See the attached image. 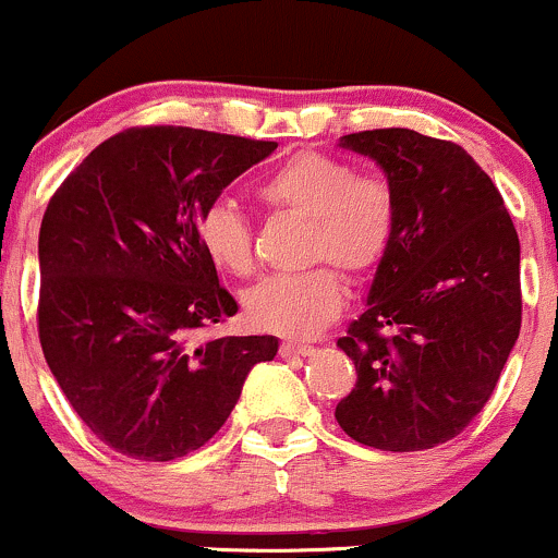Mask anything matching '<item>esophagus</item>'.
<instances>
[{
	"instance_id": "1",
	"label": "esophagus",
	"mask_w": 558,
	"mask_h": 558,
	"mask_svg": "<svg viewBox=\"0 0 558 558\" xmlns=\"http://www.w3.org/2000/svg\"><path fill=\"white\" fill-rule=\"evenodd\" d=\"M315 351L312 343H299V341H283L280 343V356L291 360V356H310Z\"/></svg>"
}]
</instances>
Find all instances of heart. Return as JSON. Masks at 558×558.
<instances>
[{"mask_svg":"<svg viewBox=\"0 0 558 558\" xmlns=\"http://www.w3.org/2000/svg\"><path fill=\"white\" fill-rule=\"evenodd\" d=\"M275 213L306 217L304 257L328 262L291 275H270L243 296L246 315L262 330L310 336L343 304V280L373 272L386 257L396 228V191L383 172H354L343 159L301 149L257 185ZM196 239L215 267L230 275L254 270V233L233 204H209L196 220Z\"/></svg>","mask_w":558,"mask_h":558,"instance_id":"heart-1","label":"heart"}]
</instances>
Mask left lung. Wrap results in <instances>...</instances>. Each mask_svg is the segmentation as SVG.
<instances>
[{"label": "left lung", "mask_w": 558, "mask_h": 558, "mask_svg": "<svg viewBox=\"0 0 558 558\" xmlns=\"http://www.w3.org/2000/svg\"><path fill=\"white\" fill-rule=\"evenodd\" d=\"M396 191V228L367 310L338 345L356 383L336 420L356 444L425 451L483 412L522 325L520 239L459 144L409 128L349 133Z\"/></svg>", "instance_id": "left-lung-1"}]
</instances>
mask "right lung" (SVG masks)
<instances>
[{"label": "right lung", "mask_w": 558, "mask_h": 558, "mask_svg": "<svg viewBox=\"0 0 558 558\" xmlns=\"http://www.w3.org/2000/svg\"><path fill=\"white\" fill-rule=\"evenodd\" d=\"M278 149L183 125L101 141L62 181L38 233V341L70 407L105 446L172 462L226 425L275 336L198 332L239 304L196 239L230 181Z\"/></svg>", "instance_id": "add662e5"}]
</instances>
